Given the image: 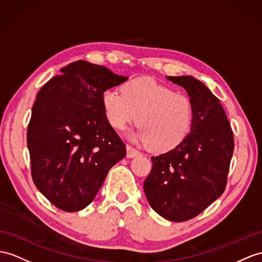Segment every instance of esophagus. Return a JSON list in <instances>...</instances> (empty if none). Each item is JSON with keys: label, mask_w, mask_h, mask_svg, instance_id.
I'll return each instance as SVG.
<instances>
[{"label": "esophagus", "mask_w": 262, "mask_h": 262, "mask_svg": "<svg viewBox=\"0 0 262 262\" xmlns=\"http://www.w3.org/2000/svg\"><path fill=\"white\" fill-rule=\"evenodd\" d=\"M141 155V152L137 150L136 148H133L131 145H126V157L127 158H135Z\"/></svg>", "instance_id": "obj_1"}]
</instances>
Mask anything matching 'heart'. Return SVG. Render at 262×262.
Here are the masks:
<instances>
[{"label": "heart", "instance_id": "b5f03b06", "mask_svg": "<svg viewBox=\"0 0 262 262\" xmlns=\"http://www.w3.org/2000/svg\"><path fill=\"white\" fill-rule=\"evenodd\" d=\"M121 92L107 89L101 98L104 117L113 129L122 131L137 121L140 129L132 138L156 152L174 149L189 136L194 109L187 94L149 78L127 81Z\"/></svg>", "mask_w": 262, "mask_h": 262}]
</instances>
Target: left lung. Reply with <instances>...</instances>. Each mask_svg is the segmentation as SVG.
<instances>
[{
  "label": "left lung",
  "instance_id": "8db88e82",
  "mask_svg": "<svg viewBox=\"0 0 262 262\" xmlns=\"http://www.w3.org/2000/svg\"><path fill=\"white\" fill-rule=\"evenodd\" d=\"M193 103L192 127L184 141L152 157L143 183L151 208L174 222L193 219L223 193L234 149L233 132L219 99L192 76H168Z\"/></svg>",
  "mask_w": 262,
  "mask_h": 262
}]
</instances>
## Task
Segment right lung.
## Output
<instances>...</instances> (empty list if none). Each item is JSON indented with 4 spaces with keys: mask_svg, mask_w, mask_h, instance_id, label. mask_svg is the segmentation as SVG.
<instances>
[{
    "mask_svg": "<svg viewBox=\"0 0 262 262\" xmlns=\"http://www.w3.org/2000/svg\"><path fill=\"white\" fill-rule=\"evenodd\" d=\"M61 72L37 93L27 138L36 188L56 208L74 212L90 205L107 172L126 155L101 98L127 78L82 60Z\"/></svg>",
    "mask_w": 262,
    "mask_h": 262,
    "instance_id": "obj_1",
    "label": "right lung"
}]
</instances>
